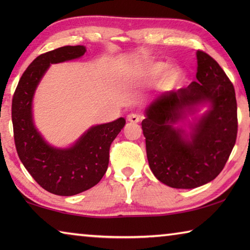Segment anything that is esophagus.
<instances>
[{
  "label": "esophagus",
  "mask_w": 250,
  "mask_h": 250,
  "mask_svg": "<svg viewBox=\"0 0 250 250\" xmlns=\"http://www.w3.org/2000/svg\"><path fill=\"white\" fill-rule=\"evenodd\" d=\"M126 119H128V121L131 122V124H139V122L141 121V116L138 115V113H130Z\"/></svg>",
  "instance_id": "1"
}]
</instances>
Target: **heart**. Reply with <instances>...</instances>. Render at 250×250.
Returning <instances> with one entry per match:
<instances>
[{
    "label": "heart",
    "mask_w": 250,
    "mask_h": 250,
    "mask_svg": "<svg viewBox=\"0 0 250 250\" xmlns=\"http://www.w3.org/2000/svg\"><path fill=\"white\" fill-rule=\"evenodd\" d=\"M164 67H166V65L163 62H151V64L147 65L143 69V71L140 74V77L145 80H154L164 70ZM182 79H183V73H182V70L179 67L172 66L167 67L164 70L162 78H161V83L166 88H173L176 84H179L182 82Z\"/></svg>",
    "instance_id": "obj_1"
}]
</instances>
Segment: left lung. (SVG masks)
<instances>
[{
  "label": "left lung",
  "instance_id": "left-lung-1",
  "mask_svg": "<svg viewBox=\"0 0 250 250\" xmlns=\"http://www.w3.org/2000/svg\"><path fill=\"white\" fill-rule=\"evenodd\" d=\"M196 56V82L158 97L142 121L151 171L174 188H195L213 181L229 158L238 129L229 78L208 54L197 50ZM203 102H209L211 109L185 135L175 125Z\"/></svg>",
  "mask_w": 250,
  "mask_h": 250
}]
</instances>
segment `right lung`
Returning <instances> with one entry per match:
<instances>
[{
  "label": "right lung",
  "mask_w": 250,
  "mask_h": 250,
  "mask_svg": "<svg viewBox=\"0 0 250 250\" xmlns=\"http://www.w3.org/2000/svg\"><path fill=\"white\" fill-rule=\"evenodd\" d=\"M82 45L62 46L40 55L21 77L12 100V122L19 158L39 185L49 193L71 196L91 188L103 179L109 164L112 141L124 128L125 120L95 125L68 149L47 145L33 124L32 101L50 64L82 57Z\"/></svg>",
  "instance_id": "right-lung-1"
}]
</instances>
